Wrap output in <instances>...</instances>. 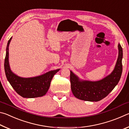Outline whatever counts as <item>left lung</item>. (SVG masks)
<instances>
[{"mask_svg": "<svg viewBox=\"0 0 129 129\" xmlns=\"http://www.w3.org/2000/svg\"><path fill=\"white\" fill-rule=\"evenodd\" d=\"M118 57L114 69L110 75L97 81L81 80L71 71V90L75 97L87 101L97 102L106 97L118 83L122 72V48L118 44Z\"/></svg>", "mask_w": 129, "mask_h": 129, "instance_id": "obj_1", "label": "left lung"}]
</instances>
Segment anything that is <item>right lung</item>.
<instances>
[{
	"instance_id": "1",
	"label": "right lung",
	"mask_w": 129,
	"mask_h": 129,
	"mask_svg": "<svg viewBox=\"0 0 129 129\" xmlns=\"http://www.w3.org/2000/svg\"><path fill=\"white\" fill-rule=\"evenodd\" d=\"M12 37L8 41L4 59V71L6 77L16 92L24 98L42 97L47 93L53 76L60 69L49 71L43 75L30 78L19 77L11 71L8 61V50Z\"/></svg>"
}]
</instances>
